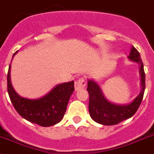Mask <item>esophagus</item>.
Masks as SVG:
<instances>
[{
  "mask_svg": "<svg viewBox=\"0 0 154 154\" xmlns=\"http://www.w3.org/2000/svg\"><path fill=\"white\" fill-rule=\"evenodd\" d=\"M86 87V81L84 78H80L78 80L75 82L74 84V88H75L76 91H78V90H81V89H84Z\"/></svg>",
  "mask_w": 154,
  "mask_h": 154,
  "instance_id": "34e87169",
  "label": "esophagus"
}]
</instances>
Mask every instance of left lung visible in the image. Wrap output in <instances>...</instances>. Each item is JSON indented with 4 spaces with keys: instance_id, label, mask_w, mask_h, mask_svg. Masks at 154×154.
<instances>
[{
    "instance_id": "8db88e82",
    "label": "left lung",
    "mask_w": 154,
    "mask_h": 154,
    "mask_svg": "<svg viewBox=\"0 0 154 154\" xmlns=\"http://www.w3.org/2000/svg\"><path fill=\"white\" fill-rule=\"evenodd\" d=\"M128 58L137 62L140 66L141 90L133 101L128 105H116L108 101L104 97L100 86L93 80H88L87 91L89 93V112L93 121L103 125H114L132 117L135 114L143 100L145 90V73L143 64L138 51L131 47Z\"/></svg>"
}]
</instances>
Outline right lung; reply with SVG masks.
I'll list each match as a JSON object with an SVG mask.
<instances>
[{
    "mask_svg": "<svg viewBox=\"0 0 154 154\" xmlns=\"http://www.w3.org/2000/svg\"><path fill=\"white\" fill-rule=\"evenodd\" d=\"M18 51H16L13 57ZM11 66L8 73V92L10 99L20 116L30 122L49 127L62 120L69 99L74 90V82L55 86L42 98L29 100L19 96L13 88L11 80Z\"/></svg>",
    "mask_w": 154,
    "mask_h": 154,
    "instance_id": "right-lung-1",
    "label": "right lung"
}]
</instances>
